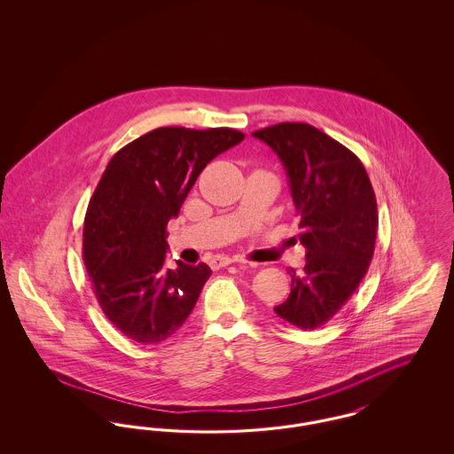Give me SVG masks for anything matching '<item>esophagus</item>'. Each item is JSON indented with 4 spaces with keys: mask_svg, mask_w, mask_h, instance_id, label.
<instances>
[{
    "mask_svg": "<svg viewBox=\"0 0 454 454\" xmlns=\"http://www.w3.org/2000/svg\"><path fill=\"white\" fill-rule=\"evenodd\" d=\"M235 262H241L238 257H226V255H217L215 259L211 260V267L213 269H221V267H226L230 263H235Z\"/></svg>",
    "mask_w": 454,
    "mask_h": 454,
    "instance_id": "esophagus-1",
    "label": "esophagus"
}]
</instances>
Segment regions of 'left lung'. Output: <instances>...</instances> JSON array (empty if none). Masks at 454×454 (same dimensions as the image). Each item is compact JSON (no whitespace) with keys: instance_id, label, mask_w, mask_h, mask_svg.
<instances>
[{"instance_id":"obj_1","label":"left lung","mask_w":454,"mask_h":454,"mask_svg":"<svg viewBox=\"0 0 454 454\" xmlns=\"http://www.w3.org/2000/svg\"><path fill=\"white\" fill-rule=\"evenodd\" d=\"M252 134L281 158L306 247V263L301 272L289 270L291 293L274 311L313 330L339 313L366 276L378 231L374 191L361 160L309 124L281 122Z\"/></svg>"}]
</instances>
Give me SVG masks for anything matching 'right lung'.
I'll list each match as a JSON object with an SVG mask.
<instances>
[{
    "instance_id": "right-lung-1",
    "label": "right lung",
    "mask_w": 454,
    "mask_h": 454,
    "mask_svg": "<svg viewBox=\"0 0 454 454\" xmlns=\"http://www.w3.org/2000/svg\"><path fill=\"white\" fill-rule=\"evenodd\" d=\"M243 137L230 128H158L108 161L88 204L83 262L102 311L130 340L163 342L192 313L213 270L180 260L167 269V224L206 165Z\"/></svg>"
}]
</instances>
